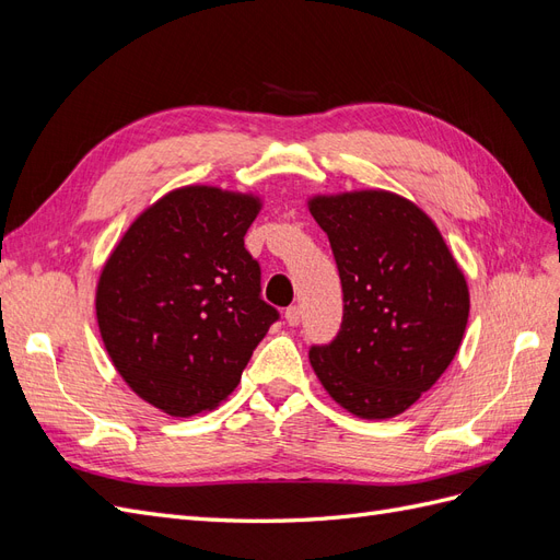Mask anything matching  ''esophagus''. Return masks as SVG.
Masks as SVG:
<instances>
[{
    "label": "esophagus",
    "instance_id": "34e87169",
    "mask_svg": "<svg viewBox=\"0 0 560 560\" xmlns=\"http://www.w3.org/2000/svg\"><path fill=\"white\" fill-rule=\"evenodd\" d=\"M284 319H287V325L290 327H296L299 322H301V308L299 306H290L284 311Z\"/></svg>",
    "mask_w": 560,
    "mask_h": 560
}]
</instances>
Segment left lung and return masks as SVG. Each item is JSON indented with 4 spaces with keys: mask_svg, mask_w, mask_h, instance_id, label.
Segmentation results:
<instances>
[{
    "mask_svg": "<svg viewBox=\"0 0 560 560\" xmlns=\"http://www.w3.org/2000/svg\"><path fill=\"white\" fill-rule=\"evenodd\" d=\"M343 287V319L308 358L346 411L399 416L439 381L460 348L469 292L442 233L411 200L389 191L315 196Z\"/></svg>",
    "mask_w": 560,
    "mask_h": 560,
    "instance_id": "obj_1",
    "label": "left lung"
}]
</instances>
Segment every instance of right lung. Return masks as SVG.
I'll return each mask as SVG.
<instances>
[{
	"instance_id": "obj_1",
	"label": "right lung",
	"mask_w": 560,
	"mask_h": 560,
	"mask_svg": "<svg viewBox=\"0 0 560 560\" xmlns=\"http://www.w3.org/2000/svg\"><path fill=\"white\" fill-rule=\"evenodd\" d=\"M259 210L249 194L184 186L135 219L100 273L95 313L109 358L167 416L224 401L280 317L245 249Z\"/></svg>"
}]
</instances>
